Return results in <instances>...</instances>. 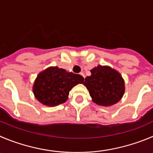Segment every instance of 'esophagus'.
Segmentation results:
<instances>
[{
    "mask_svg": "<svg viewBox=\"0 0 153 153\" xmlns=\"http://www.w3.org/2000/svg\"><path fill=\"white\" fill-rule=\"evenodd\" d=\"M80 75H81V76L83 77V78H85V74H84V73H83V72H81V73H80Z\"/></svg>",
    "mask_w": 153,
    "mask_h": 153,
    "instance_id": "1",
    "label": "esophagus"
}]
</instances>
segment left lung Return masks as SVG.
I'll return each mask as SVG.
<instances>
[{"label":"left lung","mask_w":153,"mask_h":153,"mask_svg":"<svg viewBox=\"0 0 153 153\" xmlns=\"http://www.w3.org/2000/svg\"><path fill=\"white\" fill-rule=\"evenodd\" d=\"M84 85L89 91L95 103L109 106L122 99L125 92V82L122 75L110 67L98 65L91 71Z\"/></svg>","instance_id":"obj_1"}]
</instances>
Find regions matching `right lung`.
Segmentation results:
<instances>
[{"mask_svg": "<svg viewBox=\"0 0 153 153\" xmlns=\"http://www.w3.org/2000/svg\"><path fill=\"white\" fill-rule=\"evenodd\" d=\"M84 83V78L73 72H67L63 68L50 67L37 77L33 92L39 102L48 106L65 102L74 86Z\"/></svg>", "mask_w": 153, "mask_h": 153, "instance_id": "obj_1", "label": "right lung"}]
</instances>
